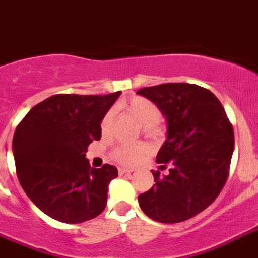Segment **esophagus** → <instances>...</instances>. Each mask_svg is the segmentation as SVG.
<instances>
[{
	"mask_svg": "<svg viewBox=\"0 0 258 258\" xmlns=\"http://www.w3.org/2000/svg\"><path fill=\"white\" fill-rule=\"evenodd\" d=\"M130 173H133L131 169H125V168H119V174L123 176V174H130Z\"/></svg>",
	"mask_w": 258,
	"mask_h": 258,
	"instance_id": "34e87169",
	"label": "esophagus"
}]
</instances>
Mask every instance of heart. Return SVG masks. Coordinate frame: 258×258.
<instances>
[{
    "mask_svg": "<svg viewBox=\"0 0 258 258\" xmlns=\"http://www.w3.org/2000/svg\"><path fill=\"white\" fill-rule=\"evenodd\" d=\"M120 107L128 112L134 119H136L138 123L144 127L147 134L157 133V123L161 119V110L152 101L144 97H134L127 102L122 103ZM112 123H114V111H107L101 120V131L103 135L110 133ZM148 146L144 143L120 144L112 149L111 157L123 165H134L139 162L148 153Z\"/></svg>",
    "mask_w": 258,
    "mask_h": 258,
    "instance_id": "1",
    "label": "heart"
}]
</instances>
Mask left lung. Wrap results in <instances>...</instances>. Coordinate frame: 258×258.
<instances>
[{
  "label": "left lung",
  "mask_w": 258,
  "mask_h": 258,
  "mask_svg": "<svg viewBox=\"0 0 258 258\" xmlns=\"http://www.w3.org/2000/svg\"><path fill=\"white\" fill-rule=\"evenodd\" d=\"M159 106L168 122V138L152 170L155 185L138 201L151 219L160 223L187 220L211 205L226 185L235 136L220 101L196 84L170 82L138 90Z\"/></svg>",
  "instance_id": "1"
}]
</instances>
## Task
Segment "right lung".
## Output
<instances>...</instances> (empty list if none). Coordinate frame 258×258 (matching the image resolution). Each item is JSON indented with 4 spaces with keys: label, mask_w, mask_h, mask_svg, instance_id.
Segmentation results:
<instances>
[{
    "label": "right lung",
    "mask_w": 258,
    "mask_h": 258,
    "mask_svg": "<svg viewBox=\"0 0 258 258\" xmlns=\"http://www.w3.org/2000/svg\"><path fill=\"white\" fill-rule=\"evenodd\" d=\"M120 92L106 96L56 94L17 125L13 153L19 183L43 213L62 223L98 216L107 203L115 166L90 168L89 144L101 139V120Z\"/></svg>",
    "instance_id": "right-lung-1"
}]
</instances>
